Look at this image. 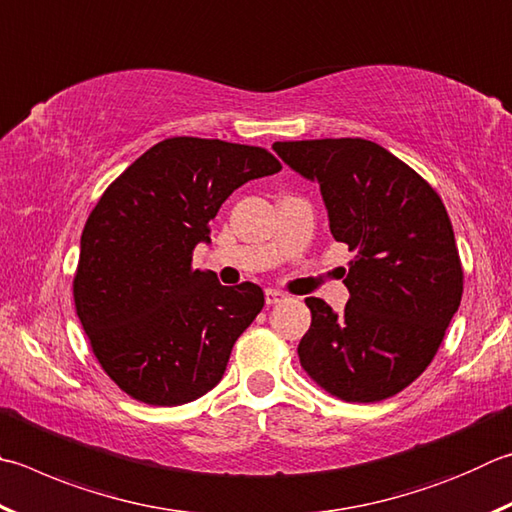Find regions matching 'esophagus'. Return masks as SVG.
Listing matches in <instances>:
<instances>
[{
    "label": "esophagus",
    "instance_id": "obj_1",
    "mask_svg": "<svg viewBox=\"0 0 512 512\" xmlns=\"http://www.w3.org/2000/svg\"><path fill=\"white\" fill-rule=\"evenodd\" d=\"M286 300V295L282 291H277V288H266V304H280Z\"/></svg>",
    "mask_w": 512,
    "mask_h": 512
}]
</instances>
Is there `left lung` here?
Segmentation results:
<instances>
[{"instance_id": "left-lung-1", "label": "left lung", "mask_w": 512, "mask_h": 512, "mask_svg": "<svg viewBox=\"0 0 512 512\" xmlns=\"http://www.w3.org/2000/svg\"><path fill=\"white\" fill-rule=\"evenodd\" d=\"M273 150L320 183L333 239L356 253L342 280L351 295L345 313L306 297L311 327L297 347L304 371L349 403L403 392L432 362L461 304V259L441 197L365 138L288 141Z\"/></svg>"}]
</instances>
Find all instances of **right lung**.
I'll use <instances>...</instances> for the list:
<instances>
[{"label":"right lung","mask_w":512,"mask_h":512,"mask_svg":"<svg viewBox=\"0 0 512 512\" xmlns=\"http://www.w3.org/2000/svg\"><path fill=\"white\" fill-rule=\"evenodd\" d=\"M280 170L262 147L174 136L102 194L82 230L73 300L100 367L125 394L172 407L224 376L264 291L221 286L212 271L192 268V250L208 244L232 192Z\"/></svg>","instance_id":"right-lung-1"}]
</instances>
